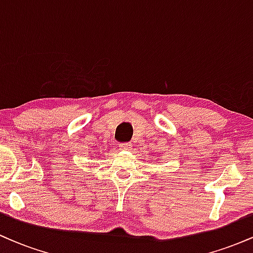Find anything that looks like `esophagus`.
Listing matches in <instances>:
<instances>
[{
    "label": "esophagus",
    "mask_w": 253,
    "mask_h": 253,
    "mask_svg": "<svg viewBox=\"0 0 253 253\" xmlns=\"http://www.w3.org/2000/svg\"><path fill=\"white\" fill-rule=\"evenodd\" d=\"M120 147L121 150H125V151H129V150H132V145H130L129 143H123V144H120Z\"/></svg>",
    "instance_id": "34e87169"
}]
</instances>
